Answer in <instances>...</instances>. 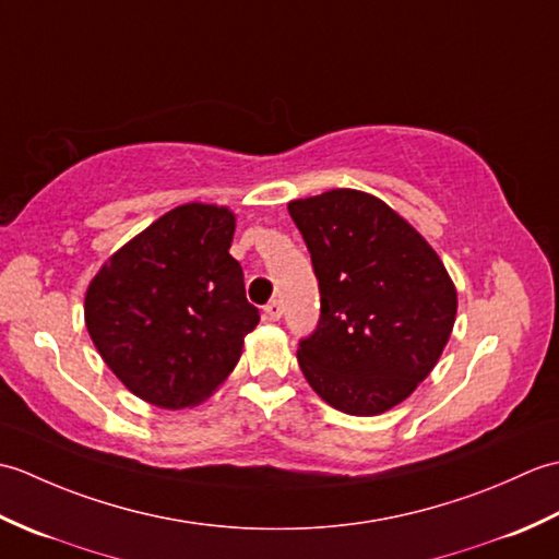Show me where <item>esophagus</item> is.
Here are the masks:
<instances>
[{"mask_svg":"<svg viewBox=\"0 0 559 559\" xmlns=\"http://www.w3.org/2000/svg\"><path fill=\"white\" fill-rule=\"evenodd\" d=\"M264 312H266V317L271 319V322H278L281 314H283V305H281V300H271V302L264 307Z\"/></svg>","mask_w":559,"mask_h":559,"instance_id":"34e87169","label":"esophagus"}]
</instances>
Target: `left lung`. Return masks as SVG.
Returning <instances> with one entry per match:
<instances>
[{
    "label": "left lung",
    "instance_id": "obj_1",
    "mask_svg": "<svg viewBox=\"0 0 559 559\" xmlns=\"http://www.w3.org/2000/svg\"><path fill=\"white\" fill-rule=\"evenodd\" d=\"M322 293V319L298 362L317 396L382 415L435 370L456 319V286L430 242L360 189L293 199Z\"/></svg>",
    "mask_w": 559,
    "mask_h": 559
}]
</instances>
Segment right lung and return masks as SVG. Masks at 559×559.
<instances>
[{
	"label": "right lung",
	"instance_id": "1",
	"mask_svg": "<svg viewBox=\"0 0 559 559\" xmlns=\"http://www.w3.org/2000/svg\"><path fill=\"white\" fill-rule=\"evenodd\" d=\"M228 206H175L98 269L83 300L88 336L112 374L165 411L204 403L235 370L259 312L230 257Z\"/></svg>",
	"mask_w": 559,
	"mask_h": 559
}]
</instances>
